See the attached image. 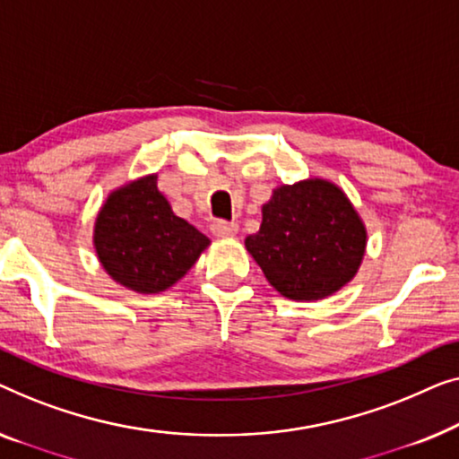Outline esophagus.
<instances>
[{"instance_id":"34e87169","label":"esophagus","mask_w":459,"mask_h":459,"mask_svg":"<svg viewBox=\"0 0 459 459\" xmlns=\"http://www.w3.org/2000/svg\"><path fill=\"white\" fill-rule=\"evenodd\" d=\"M212 232H214L216 237H235L237 230H238V224L237 222H229V221H214L212 222Z\"/></svg>"}]
</instances>
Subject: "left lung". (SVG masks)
Here are the masks:
<instances>
[{
	"label": "left lung",
	"mask_w": 459,
	"mask_h": 459,
	"mask_svg": "<svg viewBox=\"0 0 459 459\" xmlns=\"http://www.w3.org/2000/svg\"><path fill=\"white\" fill-rule=\"evenodd\" d=\"M245 247L270 285L297 301L333 295L358 273L366 229L345 193L326 180L282 185L262 208Z\"/></svg>",
	"instance_id": "8db88e82"
}]
</instances>
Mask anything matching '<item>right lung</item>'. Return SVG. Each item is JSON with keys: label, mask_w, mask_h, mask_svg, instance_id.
Here are the masks:
<instances>
[{"label": "right lung", "mask_w": 459, "mask_h": 459, "mask_svg": "<svg viewBox=\"0 0 459 459\" xmlns=\"http://www.w3.org/2000/svg\"><path fill=\"white\" fill-rule=\"evenodd\" d=\"M208 243V237L174 214L156 177L112 193L95 222L103 268L139 293H160L183 279Z\"/></svg>", "instance_id": "1"}]
</instances>
